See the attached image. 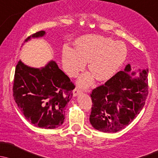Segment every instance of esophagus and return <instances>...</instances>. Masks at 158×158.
Here are the masks:
<instances>
[{"label":"esophagus","mask_w":158,"mask_h":158,"mask_svg":"<svg viewBox=\"0 0 158 158\" xmlns=\"http://www.w3.org/2000/svg\"><path fill=\"white\" fill-rule=\"evenodd\" d=\"M81 92H82V90H81L80 87H76L75 88H74V90H73V95H74V97H77V96L79 94H81Z\"/></svg>","instance_id":"34e87169"}]
</instances>
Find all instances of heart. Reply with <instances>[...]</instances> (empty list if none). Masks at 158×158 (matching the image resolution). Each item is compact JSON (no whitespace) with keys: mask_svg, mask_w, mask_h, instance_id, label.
I'll use <instances>...</instances> for the list:
<instances>
[{"mask_svg":"<svg viewBox=\"0 0 158 158\" xmlns=\"http://www.w3.org/2000/svg\"><path fill=\"white\" fill-rule=\"evenodd\" d=\"M127 56L124 43L97 35H87L77 39L75 49L66 47L62 52L64 71L74 77L88 62V69L97 81L110 79L121 67ZM87 73L79 78V84L85 86L92 81L93 76Z\"/></svg>","mask_w":158,"mask_h":158,"instance_id":"b5f03b06","label":"heart"}]
</instances>
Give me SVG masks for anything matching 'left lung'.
I'll list each match as a JSON object with an SVG mask.
<instances>
[{"label":"left lung","mask_w":158,"mask_h":158,"mask_svg":"<svg viewBox=\"0 0 158 158\" xmlns=\"http://www.w3.org/2000/svg\"><path fill=\"white\" fill-rule=\"evenodd\" d=\"M130 71L128 64L124 71L92 90L90 122L95 129L117 132L128 126L142 110L148 95V70H139V77L134 78Z\"/></svg>","instance_id":"left-lung-1"}]
</instances>
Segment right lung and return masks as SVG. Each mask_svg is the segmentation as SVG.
I'll list each match as a JSON object with an SVG mask.
<instances>
[{
	"instance_id": "1",
	"label": "right lung",
	"mask_w": 158,
	"mask_h": 158,
	"mask_svg": "<svg viewBox=\"0 0 158 158\" xmlns=\"http://www.w3.org/2000/svg\"><path fill=\"white\" fill-rule=\"evenodd\" d=\"M40 31L27 38L43 36ZM75 86L69 77L51 61L44 68H31L19 60L14 74V98L26 118L35 126L58 128L65 118V110Z\"/></svg>"
}]
</instances>
